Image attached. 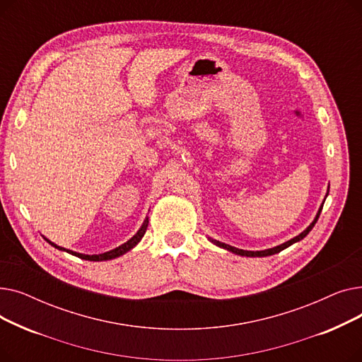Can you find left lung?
Returning a JSON list of instances; mask_svg holds the SVG:
<instances>
[{
    "label": "left lung",
    "mask_w": 362,
    "mask_h": 362,
    "mask_svg": "<svg viewBox=\"0 0 362 362\" xmlns=\"http://www.w3.org/2000/svg\"><path fill=\"white\" fill-rule=\"evenodd\" d=\"M321 210H322V205L320 206V210H318V213H317V216H315L314 221H313V223L307 227V229L303 230L300 235H298L296 238H293V239H291V240H288V242H284V243H281V245H279V246H274V248H270V250H265V251H245V250H238V248H235V246L226 245V243L218 242V240H211V242H213V243H216L217 246H220V248H224V250L230 251V252H233V254H236V255H243V257H267V255H273V254H277V252H280V251H283V250H286L288 246H291V245H293L295 242H299L300 239L305 238V236L311 232V229L314 227V224L317 223V220H318V217H320Z\"/></svg>",
    "instance_id": "left-lung-1"
}]
</instances>
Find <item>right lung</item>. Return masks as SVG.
<instances>
[{
  "instance_id": "obj_1",
  "label": "right lung",
  "mask_w": 362,
  "mask_h": 362,
  "mask_svg": "<svg viewBox=\"0 0 362 362\" xmlns=\"http://www.w3.org/2000/svg\"><path fill=\"white\" fill-rule=\"evenodd\" d=\"M146 227H148V218H145V221H144V224H142L141 229L138 230V233H136L135 236H133L132 239H129L126 243H123V245L117 246V248H114V250H111V251H108V252L98 254V255H85V254H79V252H73V251H69V250L62 248V246H57L55 243L49 242L48 239H45V240H47V242H49V243L54 246V248L60 250V251H66V252H69V254H71V255H74V257H79V258H82V259H88V261H105V259L117 258V257H120V255L126 254L127 251H130V250L133 248V246H136V245L139 243V240L144 238V235H145V232H146Z\"/></svg>"
}]
</instances>
